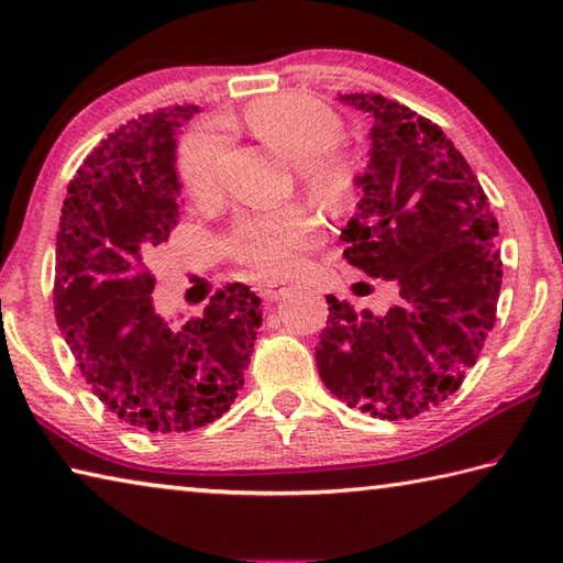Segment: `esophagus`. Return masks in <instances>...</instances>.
Instances as JSON below:
<instances>
[{"instance_id":"1","label":"esophagus","mask_w":563,"mask_h":563,"mask_svg":"<svg viewBox=\"0 0 563 563\" xmlns=\"http://www.w3.org/2000/svg\"><path fill=\"white\" fill-rule=\"evenodd\" d=\"M258 292H261L263 300L275 302V300H280L285 292H288V288H285V285H278V283H263V285H258Z\"/></svg>"}]
</instances>
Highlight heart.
Wrapping results in <instances>:
<instances>
[{
  "mask_svg": "<svg viewBox=\"0 0 563 563\" xmlns=\"http://www.w3.org/2000/svg\"><path fill=\"white\" fill-rule=\"evenodd\" d=\"M247 123L271 148L298 164L302 186L325 201H345L357 188L360 161L338 146L342 121L328 103L302 93H280L247 109ZM231 139L223 119L196 123L178 144L180 184L194 198L218 190L221 161ZM320 221L305 206L243 216L225 235V251L263 278H283L316 245Z\"/></svg>",
  "mask_w": 563,
  "mask_h": 563,
  "instance_id": "b5f03b06",
  "label": "heart"
}]
</instances>
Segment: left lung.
<instances>
[{"label": "left lung", "mask_w": 563, "mask_h": 563, "mask_svg": "<svg viewBox=\"0 0 563 563\" xmlns=\"http://www.w3.org/2000/svg\"><path fill=\"white\" fill-rule=\"evenodd\" d=\"M373 117L362 201L342 228L345 261L389 280L385 316L328 295L316 352L332 395L383 419L427 412L460 389L497 320L499 223L444 131L379 93H342Z\"/></svg>", "instance_id": "obj_1"}]
</instances>
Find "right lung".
I'll list each match as a JSON object with an SVG mask.
<instances>
[{
    "mask_svg": "<svg viewBox=\"0 0 563 563\" xmlns=\"http://www.w3.org/2000/svg\"><path fill=\"white\" fill-rule=\"evenodd\" d=\"M196 111L156 109L109 133L71 178L56 233L54 316L76 365L113 415L161 434L198 430L233 405L263 322L243 283L180 325L154 308L146 263L178 225L176 133Z\"/></svg>",
    "mask_w": 563,
    "mask_h": 563,
    "instance_id": "obj_1",
    "label": "right lung"
}]
</instances>
